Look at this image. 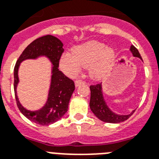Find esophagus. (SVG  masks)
Segmentation results:
<instances>
[{"label": "esophagus", "instance_id": "1", "mask_svg": "<svg viewBox=\"0 0 159 159\" xmlns=\"http://www.w3.org/2000/svg\"><path fill=\"white\" fill-rule=\"evenodd\" d=\"M84 84V81H81V80H76L75 82V87H79L80 85H82Z\"/></svg>", "mask_w": 159, "mask_h": 159}]
</instances>
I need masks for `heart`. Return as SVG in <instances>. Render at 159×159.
Returning <instances> with one entry per match:
<instances>
[{"mask_svg":"<svg viewBox=\"0 0 159 159\" xmlns=\"http://www.w3.org/2000/svg\"><path fill=\"white\" fill-rule=\"evenodd\" d=\"M72 53L66 52L60 57L61 70L67 76L74 77L82 66L89 67L90 76L95 80H100L108 73L116 56L113 48L96 41L75 47Z\"/></svg>","mask_w":159,"mask_h":159,"instance_id":"heart-1","label":"heart"}]
</instances>
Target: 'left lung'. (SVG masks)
<instances>
[{"label":"left lung","mask_w":159,"mask_h":159,"mask_svg":"<svg viewBox=\"0 0 159 159\" xmlns=\"http://www.w3.org/2000/svg\"><path fill=\"white\" fill-rule=\"evenodd\" d=\"M129 51L132 53L133 56L138 57L142 60V57L136 47L131 46ZM90 90L91 97L89 106H90L91 110L97 118L102 121L107 122V123H120V122L127 120L135 111H132L129 114L127 115H119L112 112L110 108H108V104L104 100L102 91V84L92 85L90 86Z\"/></svg>","instance_id":"8db88e82"}]
</instances>
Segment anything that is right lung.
Wrapping results in <instances>:
<instances>
[{"label": "right lung", "mask_w": 159, "mask_h": 159, "mask_svg": "<svg viewBox=\"0 0 159 159\" xmlns=\"http://www.w3.org/2000/svg\"><path fill=\"white\" fill-rule=\"evenodd\" d=\"M63 46L62 42L52 35H46L39 38L33 41L24 50L15 65L13 87L17 107L27 119L40 125H49L63 117L67 112L69 101L75 90L74 82L59 70V59L64 51ZM43 56L47 57L52 63L51 85L47 102L39 111H28L21 105L17 96L19 66L24 60L37 59Z\"/></svg>", "instance_id": "obj_1"}]
</instances>
